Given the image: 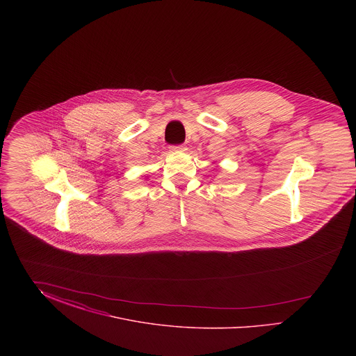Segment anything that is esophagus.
Masks as SVG:
<instances>
[{
  "mask_svg": "<svg viewBox=\"0 0 356 356\" xmlns=\"http://www.w3.org/2000/svg\"><path fill=\"white\" fill-rule=\"evenodd\" d=\"M170 152H184L186 151V145L180 144V145H170Z\"/></svg>",
  "mask_w": 356,
  "mask_h": 356,
  "instance_id": "obj_1",
  "label": "esophagus"
}]
</instances>
